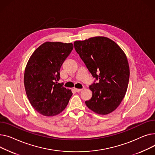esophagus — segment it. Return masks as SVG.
<instances>
[{"mask_svg": "<svg viewBox=\"0 0 155 155\" xmlns=\"http://www.w3.org/2000/svg\"><path fill=\"white\" fill-rule=\"evenodd\" d=\"M76 92H80L81 91H83V89H78V88H74V89Z\"/></svg>", "mask_w": 155, "mask_h": 155, "instance_id": "34e87169", "label": "esophagus"}]
</instances>
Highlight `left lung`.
I'll return each instance as SVG.
<instances>
[{"instance_id": "left-lung-1", "label": "left lung", "mask_w": 155, "mask_h": 155, "mask_svg": "<svg viewBox=\"0 0 155 155\" xmlns=\"http://www.w3.org/2000/svg\"><path fill=\"white\" fill-rule=\"evenodd\" d=\"M74 45L89 71L99 79L89 86L93 96L86 105L98 114L112 113L128 89L130 67L125 53L115 42L103 36L76 41Z\"/></svg>"}]
</instances>
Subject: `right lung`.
<instances>
[{
    "label": "right lung",
    "instance_id": "obj_1",
    "mask_svg": "<svg viewBox=\"0 0 155 155\" xmlns=\"http://www.w3.org/2000/svg\"><path fill=\"white\" fill-rule=\"evenodd\" d=\"M73 49L72 43L45 42L30 57L24 72V87L29 101L39 113L56 116L67 106L71 89L58 83L60 68Z\"/></svg>",
    "mask_w": 155,
    "mask_h": 155
}]
</instances>
